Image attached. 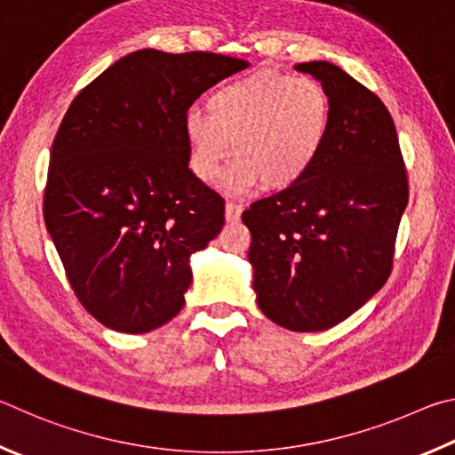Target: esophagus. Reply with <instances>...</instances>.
Masks as SVG:
<instances>
[{
    "mask_svg": "<svg viewBox=\"0 0 455 455\" xmlns=\"http://www.w3.org/2000/svg\"><path fill=\"white\" fill-rule=\"evenodd\" d=\"M242 212H243V207L242 205H237V204H226V220L229 221V223H235V221H240V218H242Z\"/></svg>",
    "mask_w": 455,
    "mask_h": 455,
    "instance_id": "obj_1",
    "label": "esophagus"
}]
</instances>
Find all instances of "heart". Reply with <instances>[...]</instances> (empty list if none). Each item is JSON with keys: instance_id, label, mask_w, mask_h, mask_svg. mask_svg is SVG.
I'll return each mask as SVG.
<instances>
[{"instance_id": "b5f03b06", "label": "heart", "mask_w": 455, "mask_h": 455, "mask_svg": "<svg viewBox=\"0 0 455 455\" xmlns=\"http://www.w3.org/2000/svg\"><path fill=\"white\" fill-rule=\"evenodd\" d=\"M207 110L189 109L183 130L191 170L212 183L223 164L240 157L226 186L245 194L259 183L280 191L296 186L320 159L331 124L330 95L312 77L258 71L220 85Z\"/></svg>"}]
</instances>
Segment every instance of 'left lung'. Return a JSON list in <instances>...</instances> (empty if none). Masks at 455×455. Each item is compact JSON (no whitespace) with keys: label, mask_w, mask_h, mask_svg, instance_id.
<instances>
[{"label":"left lung","mask_w":455,"mask_h":455,"mask_svg":"<svg viewBox=\"0 0 455 455\" xmlns=\"http://www.w3.org/2000/svg\"><path fill=\"white\" fill-rule=\"evenodd\" d=\"M296 69L330 95L328 140L304 180L253 202L242 220L261 312L285 330L323 331L392 274L408 175L394 119L376 93L330 61Z\"/></svg>","instance_id":"obj_1"}]
</instances>
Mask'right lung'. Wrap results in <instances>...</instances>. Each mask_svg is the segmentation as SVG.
<instances>
[{"mask_svg":"<svg viewBox=\"0 0 455 455\" xmlns=\"http://www.w3.org/2000/svg\"><path fill=\"white\" fill-rule=\"evenodd\" d=\"M220 53L140 50L71 101L55 135L44 220L69 285L109 330L146 333L180 314L191 253L223 226V199L189 170L183 119L248 68Z\"/></svg>","mask_w":455,"mask_h":455,"instance_id":"obj_1","label":"right lung"}]
</instances>
